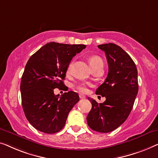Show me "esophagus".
Masks as SVG:
<instances>
[{
    "instance_id": "34e87169",
    "label": "esophagus",
    "mask_w": 158,
    "mask_h": 158,
    "mask_svg": "<svg viewBox=\"0 0 158 158\" xmlns=\"http://www.w3.org/2000/svg\"><path fill=\"white\" fill-rule=\"evenodd\" d=\"M85 96H84V94H79V98L80 99H85Z\"/></svg>"
}]
</instances>
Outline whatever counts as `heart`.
Masks as SVG:
<instances>
[{
  "label": "heart",
  "mask_w": 158,
  "mask_h": 158,
  "mask_svg": "<svg viewBox=\"0 0 158 158\" xmlns=\"http://www.w3.org/2000/svg\"><path fill=\"white\" fill-rule=\"evenodd\" d=\"M88 61L92 69L97 67V66H103V60L102 59V58L100 56H97V55H94V56H90L89 58ZM72 63H70L69 64L67 69H66V74H69L71 72V69H72ZM77 89L81 92H85L86 91V86L82 84H78V85L77 86Z\"/></svg>",
  "instance_id": "1"
}]
</instances>
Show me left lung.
Returning <instances> with one entry per match:
<instances>
[{
	"instance_id": "1",
	"label": "left lung",
	"mask_w": 158,
	"mask_h": 158,
	"mask_svg": "<svg viewBox=\"0 0 158 158\" xmlns=\"http://www.w3.org/2000/svg\"><path fill=\"white\" fill-rule=\"evenodd\" d=\"M108 62L109 72L96 94L106 97L98 104L89 97L92 110L86 117L87 124L96 132L106 133L119 127L127 119L138 92L137 70L127 53L114 44L99 45Z\"/></svg>"
}]
</instances>
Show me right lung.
I'll return each mask as SVG.
<instances>
[{"mask_svg":"<svg viewBox=\"0 0 158 158\" xmlns=\"http://www.w3.org/2000/svg\"><path fill=\"white\" fill-rule=\"evenodd\" d=\"M85 48L83 44L50 42L28 59L20 89L26 119L36 130L53 134L65 125L69 113L79 102V97L77 92L69 91L59 97L54 90L66 88L63 81L69 64Z\"/></svg>","mask_w":158,"mask_h":158,"instance_id":"add662e5","label":"right lung"}]
</instances>
